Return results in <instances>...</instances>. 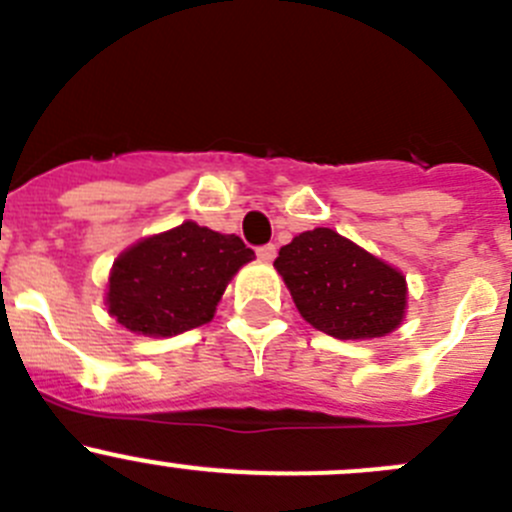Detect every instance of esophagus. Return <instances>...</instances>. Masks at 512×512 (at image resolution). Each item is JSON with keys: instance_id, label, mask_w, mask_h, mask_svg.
<instances>
[{"instance_id": "1", "label": "esophagus", "mask_w": 512, "mask_h": 512, "mask_svg": "<svg viewBox=\"0 0 512 512\" xmlns=\"http://www.w3.org/2000/svg\"><path fill=\"white\" fill-rule=\"evenodd\" d=\"M256 256L261 258L263 263H271L273 258H276V246L273 244H266V246H258L256 249Z\"/></svg>"}]
</instances>
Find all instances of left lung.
<instances>
[{
	"label": "left lung",
	"instance_id": "left-lung-1",
	"mask_svg": "<svg viewBox=\"0 0 512 512\" xmlns=\"http://www.w3.org/2000/svg\"><path fill=\"white\" fill-rule=\"evenodd\" d=\"M298 313L337 340H367L399 328L407 281L333 229L303 231L273 261Z\"/></svg>",
	"mask_w": 512,
	"mask_h": 512
}]
</instances>
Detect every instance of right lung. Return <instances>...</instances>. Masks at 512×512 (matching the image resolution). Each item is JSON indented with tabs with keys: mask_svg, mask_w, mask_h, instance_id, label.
<instances>
[{
	"mask_svg": "<svg viewBox=\"0 0 512 512\" xmlns=\"http://www.w3.org/2000/svg\"><path fill=\"white\" fill-rule=\"evenodd\" d=\"M256 254L236 234L184 221L123 251L108 278V313L130 333L172 337L214 318L221 295Z\"/></svg>",
	"mask_w": 512,
	"mask_h": 512,
	"instance_id": "right-lung-1",
	"label": "right lung"
}]
</instances>
